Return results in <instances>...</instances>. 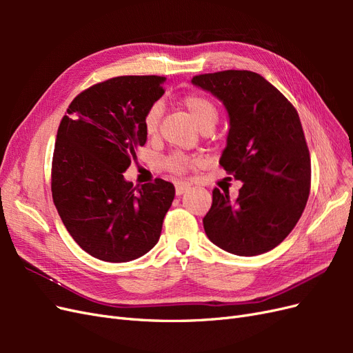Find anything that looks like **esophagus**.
Returning a JSON list of instances; mask_svg holds the SVG:
<instances>
[{"label": "esophagus", "mask_w": 353, "mask_h": 353, "mask_svg": "<svg viewBox=\"0 0 353 353\" xmlns=\"http://www.w3.org/2000/svg\"><path fill=\"white\" fill-rule=\"evenodd\" d=\"M187 190H190V185H188V184H184V183H178V184L175 185V191H176V194H178V196L184 194Z\"/></svg>", "instance_id": "obj_1"}]
</instances>
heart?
Returning <instances> with one entry per match:
<instances>
[{"label":"heart","instance_id":"heart-1","mask_svg":"<svg viewBox=\"0 0 353 353\" xmlns=\"http://www.w3.org/2000/svg\"><path fill=\"white\" fill-rule=\"evenodd\" d=\"M184 108L188 110L191 119L203 130L208 126H215L219 117L218 108L212 100L203 97L200 94H188L183 99ZM163 104L160 101L153 103L144 116V130L148 135H154L159 130L160 119H162ZM196 159L185 156L183 153H172L165 157L163 166L172 174H184L187 170L194 166Z\"/></svg>","mask_w":353,"mask_h":353}]
</instances>
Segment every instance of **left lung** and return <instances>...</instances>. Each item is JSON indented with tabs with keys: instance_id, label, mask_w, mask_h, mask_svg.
<instances>
[{
	"instance_id": "obj_1",
	"label": "left lung",
	"mask_w": 353,
	"mask_h": 353,
	"mask_svg": "<svg viewBox=\"0 0 353 353\" xmlns=\"http://www.w3.org/2000/svg\"><path fill=\"white\" fill-rule=\"evenodd\" d=\"M219 99L230 132L219 165L243 181L236 200L212 191L203 218L222 250L256 256L276 248L296 227L311 190V157L293 104L259 73L223 70L191 79Z\"/></svg>"
}]
</instances>
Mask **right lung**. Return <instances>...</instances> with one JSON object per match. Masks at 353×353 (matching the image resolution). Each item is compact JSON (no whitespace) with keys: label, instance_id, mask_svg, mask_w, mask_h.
<instances>
[{"label":"right lung","instance_id":"right-lung-1","mask_svg":"<svg viewBox=\"0 0 353 353\" xmlns=\"http://www.w3.org/2000/svg\"><path fill=\"white\" fill-rule=\"evenodd\" d=\"M165 77H117L70 103L57 131L51 193L81 249L105 262H130L152 250L175 197L162 178L134 187L123 172L144 145V116L162 97Z\"/></svg>","mask_w":353,"mask_h":353}]
</instances>
